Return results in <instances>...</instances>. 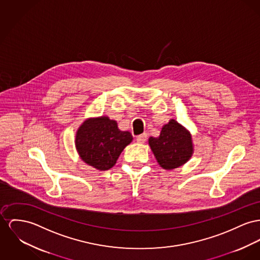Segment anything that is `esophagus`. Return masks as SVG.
<instances>
[{"instance_id": "1", "label": "esophagus", "mask_w": 260, "mask_h": 260, "mask_svg": "<svg viewBox=\"0 0 260 260\" xmlns=\"http://www.w3.org/2000/svg\"><path fill=\"white\" fill-rule=\"evenodd\" d=\"M146 140H147V134L146 133H143V134L137 136V142L138 143H145Z\"/></svg>"}]
</instances>
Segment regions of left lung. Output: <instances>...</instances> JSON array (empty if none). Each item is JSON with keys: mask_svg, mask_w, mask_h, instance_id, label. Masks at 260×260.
<instances>
[{"mask_svg": "<svg viewBox=\"0 0 260 260\" xmlns=\"http://www.w3.org/2000/svg\"><path fill=\"white\" fill-rule=\"evenodd\" d=\"M149 144L157 162L166 170L182 166L193 151L189 132L173 119L162 127L158 137L149 139Z\"/></svg>", "mask_w": 260, "mask_h": 260, "instance_id": "left-lung-1", "label": "left lung"}]
</instances>
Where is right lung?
I'll list each match as a JSON object with an SVG mask.
<instances>
[{"mask_svg": "<svg viewBox=\"0 0 260 260\" xmlns=\"http://www.w3.org/2000/svg\"><path fill=\"white\" fill-rule=\"evenodd\" d=\"M132 140L131 133L119 130L116 121L100 117L83 123L77 132L76 147L87 165L107 171L116 164L122 151Z\"/></svg>", "mask_w": 260, "mask_h": 260, "instance_id": "1", "label": "right lung"}]
</instances>
